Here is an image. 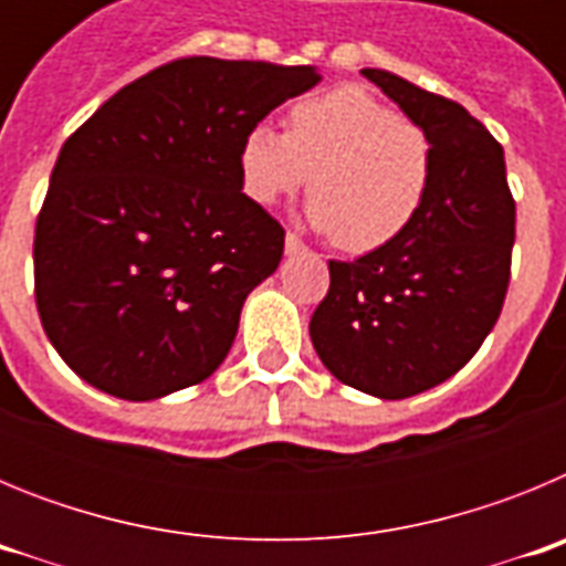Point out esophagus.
I'll return each mask as SVG.
<instances>
[{
  "instance_id": "1",
  "label": "esophagus",
  "mask_w": 566,
  "mask_h": 566,
  "mask_svg": "<svg viewBox=\"0 0 566 566\" xmlns=\"http://www.w3.org/2000/svg\"><path fill=\"white\" fill-rule=\"evenodd\" d=\"M306 243H303V238H297L294 232H286V254H297V252H306Z\"/></svg>"
}]
</instances>
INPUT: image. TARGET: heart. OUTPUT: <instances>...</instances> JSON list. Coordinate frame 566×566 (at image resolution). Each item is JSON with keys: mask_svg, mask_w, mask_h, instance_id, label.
<instances>
[{"mask_svg": "<svg viewBox=\"0 0 566 566\" xmlns=\"http://www.w3.org/2000/svg\"><path fill=\"white\" fill-rule=\"evenodd\" d=\"M240 178L254 203L272 207L312 181L308 218L345 252L388 247L422 212L433 181V144L357 84L300 98L289 129L258 124L240 147Z\"/></svg>", "mask_w": 566, "mask_h": 566, "instance_id": "heart-1", "label": "heart"}]
</instances>
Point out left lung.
Masks as SVG:
<instances>
[{
	"instance_id": "left-lung-1",
	"label": "left lung",
	"mask_w": 566,
	"mask_h": 566,
	"mask_svg": "<svg viewBox=\"0 0 566 566\" xmlns=\"http://www.w3.org/2000/svg\"><path fill=\"white\" fill-rule=\"evenodd\" d=\"M433 144L417 221L359 260H328L308 332L339 382L405 399L444 382L496 326L510 286L516 201L502 144L462 104L388 70H363Z\"/></svg>"
}]
</instances>
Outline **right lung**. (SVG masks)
Returning a JSON list of instances; mask_svg holds the SVG:
<instances>
[{
    "label": "right lung",
    "instance_id": "add662e5",
    "mask_svg": "<svg viewBox=\"0 0 566 566\" xmlns=\"http://www.w3.org/2000/svg\"><path fill=\"white\" fill-rule=\"evenodd\" d=\"M314 67L187 56L149 70L64 142L33 238V294L59 357L129 402L198 385L286 229L243 192L240 147Z\"/></svg>",
    "mask_w": 566,
    "mask_h": 566
}]
</instances>
